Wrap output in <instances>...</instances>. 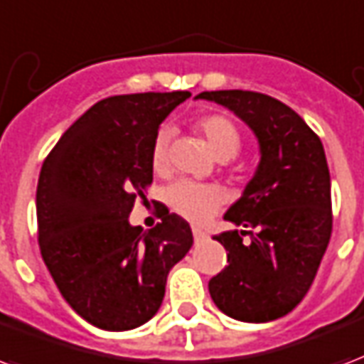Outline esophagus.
<instances>
[{"mask_svg": "<svg viewBox=\"0 0 364 364\" xmlns=\"http://www.w3.org/2000/svg\"><path fill=\"white\" fill-rule=\"evenodd\" d=\"M192 234H193V240H196V242H201V240H205V237H207V232H203L201 228H192Z\"/></svg>", "mask_w": 364, "mask_h": 364, "instance_id": "esophagus-1", "label": "esophagus"}]
</instances>
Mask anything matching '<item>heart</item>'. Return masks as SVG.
Returning <instances> with one entry per match:
<instances>
[{"instance_id":"heart-1","label":"heart","mask_w":364,"mask_h":364,"mask_svg":"<svg viewBox=\"0 0 364 364\" xmlns=\"http://www.w3.org/2000/svg\"><path fill=\"white\" fill-rule=\"evenodd\" d=\"M193 128L203 136L207 146L217 159H234L237 153L242 151V146H244L242 134L236 124L230 119H226L224 114H201L193 122ZM168 140H171V132L166 128H161L153 138L149 163L157 174H163L168 168ZM223 201V190L215 184L178 180L168 186V190H166L168 207L176 215L193 224H203L205 220H209L220 209Z\"/></svg>"}]
</instances>
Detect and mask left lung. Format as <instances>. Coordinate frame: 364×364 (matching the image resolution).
I'll list each match as a JSON object with an SVG mask.
<instances>
[{
    "instance_id": "1",
    "label": "left lung",
    "mask_w": 364,
    "mask_h": 364,
    "mask_svg": "<svg viewBox=\"0 0 364 364\" xmlns=\"http://www.w3.org/2000/svg\"><path fill=\"white\" fill-rule=\"evenodd\" d=\"M198 97L234 111L261 146L257 174L224 215L244 230L215 236L228 264L209 280V291L215 305L236 321H274L305 297L332 236L324 147L294 109L270 95L218 90Z\"/></svg>"
}]
</instances>
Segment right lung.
Instances as JSON below:
<instances>
[{
    "label": "right lung",
    "instance_id": "1",
    "mask_svg": "<svg viewBox=\"0 0 364 364\" xmlns=\"http://www.w3.org/2000/svg\"><path fill=\"white\" fill-rule=\"evenodd\" d=\"M190 92L101 100L49 151L36 192L38 244L61 296L103 330L141 326L159 311L168 270L193 244L190 224L168 213L144 232L134 201L153 182L157 128Z\"/></svg>",
    "mask_w": 364,
    "mask_h": 364
}]
</instances>
